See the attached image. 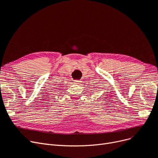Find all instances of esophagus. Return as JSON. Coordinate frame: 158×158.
I'll use <instances>...</instances> for the list:
<instances>
[{"label":"esophagus","instance_id":"1","mask_svg":"<svg viewBox=\"0 0 158 158\" xmlns=\"http://www.w3.org/2000/svg\"><path fill=\"white\" fill-rule=\"evenodd\" d=\"M81 83V81L80 80H75V82H74V83L77 84V85H80Z\"/></svg>","mask_w":158,"mask_h":158}]
</instances>
